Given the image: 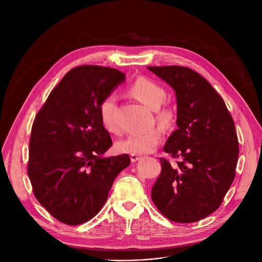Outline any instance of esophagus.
<instances>
[{"mask_svg":"<svg viewBox=\"0 0 262 262\" xmlns=\"http://www.w3.org/2000/svg\"><path fill=\"white\" fill-rule=\"evenodd\" d=\"M140 158H141V156L137 155V154H132V155H130V160H132V162H136V161H138Z\"/></svg>","mask_w":262,"mask_h":262,"instance_id":"obj_1","label":"esophagus"}]
</instances>
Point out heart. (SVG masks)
Wrapping results in <instances>:
<instances>
[{"label":"heart","instance_id":"heart-1","mask_svg":"<svg viewBox=\"0 0 262 262\" xmlns=\"http://www.w3.org/2000/svg\"><path fill=\"white\" fill-rule=\"evenodd\" d=\"M129 94L149 109L155 110L156 119L164 126H169L174 121V115L170 108L160 107L166 99V90L158 82L140 77L129 88ZM116 99L113 95L106 96L100 104V117L104 128L110 134H117L119 127L115 120ZM163 132L160 127H154L142 134H134L119 141L116 145L119 152L128 154L150 153L158 146Z\"/></svg>","mask_w":262,"mask_h":262}]
</instances>
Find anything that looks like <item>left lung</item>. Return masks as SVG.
Listing matches in <instances>:
<instances>
[{
	"mask_svg": "<svg viewBox=\"0 0 262 262\" xmlns=\"http://www.w3.org/2000/svg\"><path fill=\"white\" fill-rule=\"evenodd\" d=\"M147 69L175 90L178 129L163 150L181 158L175 167L160 158L152 200L171 221L196 222L220 207L235 180L239 156L235 123L223 99L198 72L182 66Z\"/></svg>",
	"mask_w": 262,
	"mask_h": 262,
	"instance_id": "left-lung-1",
	"label": "left lung"
}]
</instances>
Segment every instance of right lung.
I'll return each mask as SVG.
<instances>
[{"label": "right lung", "instance_id": "add662e5", "mask_svg": "<svg viewBox=\"0 0 262 262\" xmlns=\"http://www.w3.org/2000/svg\"><path fill=\"white\" fill-rule=\"evenodd\" d=\"M123 81L117 69L76 67L35 118L27 174L38 202L61 223L79 225L98 214L115 178L129 166L127 154L103 157L113 140L100 104Z\"/></svg>", "mask_w": 262, "mask_h": 262}]
</instances>
